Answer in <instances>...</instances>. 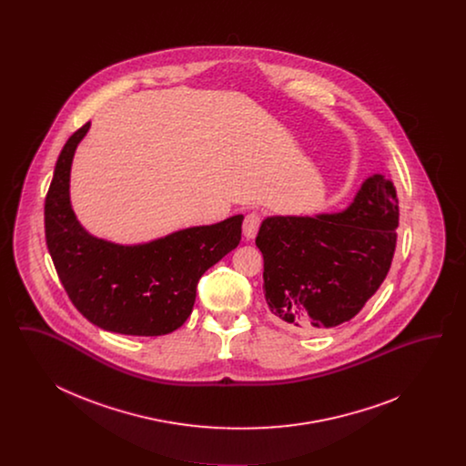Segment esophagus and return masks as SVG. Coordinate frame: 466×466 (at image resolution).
<instances>
[{
	"mask_svg": "<svg viewBox=\"0 0 466 466\" xmlns=\"http://www.w3.org/2000/svg\"><path fill=\"white\" fill-rule=\"evenodd\" d=\"M260 215L257 211H251L246 215L243 223V234L246 239H253L257 236V230L260 227Z\"/></svg>",
	"mask_w": 466,
	"mask_h": 466,
	"instance_id": "1",
	"label": "esophagus"
}]
</instances>
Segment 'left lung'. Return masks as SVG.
<instances>
[{
	"label": "left lung",
	"instance_id": "left-lung-1",
	"mask_svg": "<svg viewBox=\"0 0 466 466\" xmlns=\"http://www.w3.org/2000/svg\"><path fill=\"white\" fill-rule=\"evenodd\" d=\"M397 228V190L382 175L367 177L340 213L267 217L255 243L270 314L304 333L355 318L391 267Z\"/></svg>",
	"mask_w": 466,
	"mask_h": 466
}]
</instances>
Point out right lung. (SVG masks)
I'll list each match as a JSON object with an SVG mask.
<instances>
[{
  "instance_id": "obj_1",
  "label": "right lung",
  "mask_w": 466,
  "mask_h": 466,
  "mask_svg": "<svg viewBox=\"0 0 466 466\" xmlns=\"http://www.w3.org/2000/svg\"><path fill=\"white\" fill-rule=\"evenodd\" d=\"M89 127L67 139L45 199V238L57 276L75 308L103 330L175 332L192 312L200 276L241 241L244 217L131 246L90 236L69 200L71 162Z\"/></svg>"
}]
</instances>
